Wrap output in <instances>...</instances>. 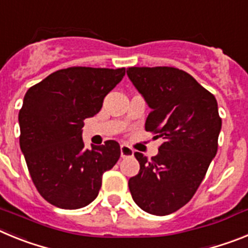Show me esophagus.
Here are the masks:
<instances>
[{
  "label": "esophagus",
  "mask_w": 248,
  "mask_h": 248,
  "mask_svg": "<svg viewBox=\"0 0 248 248\" xmlns=\"http://www.w3.org/2000/svg\"><path fill=\"white\" fill-rule=\"evenodd\" d=\"M120 155H122V157L133 156V155H134V150H133L130 146L123 144V145H120Z\"/></svg>",
  "instance_id": "obj_1"
}]
</instances>
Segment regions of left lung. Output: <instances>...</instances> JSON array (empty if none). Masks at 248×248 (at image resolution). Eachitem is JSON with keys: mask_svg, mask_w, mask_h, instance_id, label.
<instances>
[{"mask_svg": "<svg viewBox=\"0 0 248 248\" xmlns=\"http://www.w3.org/2000/svg\"><path fill=\"white\" fill-rule=\"evenodd\" d=\"M126 74L151 109L145 130L164 140L151 159L135 153L140 170L129 190L140 209L165 216L191 200L217 153V102L177 68L130 67Z\"/></svg>", "mask_w": 248, "mask_h": 248, "instance_id": "obj_1", "label": "left lung"}]
</instances>
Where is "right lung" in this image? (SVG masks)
I'll use <instances>...</instances> for the list:
<instances>
[{
	"mask_svg": "<svg viewBox=\"0 0 248 248\" xmlns=\"http://www.w3.org/2000/svg\"><path fill=\"white\" fill-rule=\"evenodd\" d=\"M124 76L125 68L71 67L26 93L19 146L36 189L52 205L65 210L89 205L99 194L103 174L119 160L115 140L85 149L82 128Z\"/></svg>",
	"mask_w": 248,
	"mask_h": 248,
	"instance_id": "add662e5",
	"label": "right lung"
}]
</instances>
